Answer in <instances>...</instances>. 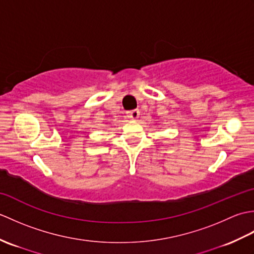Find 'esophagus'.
I'll list each match as a JSON object with an SVG mask.
<instances>
[{"instance_id": "esophagus-1", "label": "esophagus", "mask_w": 254, "mask_h": 254, "mask_svg": "<svg viewBox=\"0 0 254 254\" xmlns=\"http://www.w3.org/2000/svg\"><path fill=\"white\" fill-rule=\"evenodd\" d=\"M127 117L130 118V119H137L138 118V116H139V111L138 110H131V111H127Z\"/></svg>"}]
</instances>
